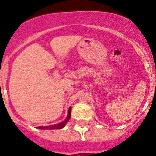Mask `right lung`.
I'll use <instances>...</instances> for the list:
<instances>
[{
	"mask_svg": "<svg viewBox=\"0 0 156 156\" xmlns=\"http://www.w3.org/2000/svg\"><path fill=\"white\" fill-rule=\"evenodd\" d=\"M71 110H72V108H71V107H69V109H68V115H67V117L66 118V119L63 121V122H60V123L56 124V125H50V126L37 127V128L41 129V130H55V129H62V127H64L66 126V125L67 124V122H68L69 119H70V118H71Z\"/></svg>",
	"mask_w": 156,
	"mask_h": 156,
	"instance_id": "right-lung-1",
	"label": "right lung"
}]
</instances>
